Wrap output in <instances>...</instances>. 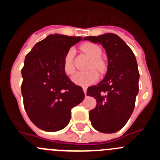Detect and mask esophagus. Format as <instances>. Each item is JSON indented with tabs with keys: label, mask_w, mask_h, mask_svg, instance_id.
<instances>
[{
	"label": "esophagus",
	"mask_w": 160,
	"mask_h": 160,
	"mask_svg": "<svg viewBox=\"0 0 160 160\" xmlns=\"http://www.w3.org/2000/svg\"><path fill=\"white\" fill-rule=\"evenodd\" d=\"M87 87H83V92H84L85 95L87 94Z\"/></svg>",
	"instance_id": "obj_1"
}]
</instances>
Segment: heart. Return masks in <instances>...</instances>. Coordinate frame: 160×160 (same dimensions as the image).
<instances>
[{"label": "heart", "instance_id": "b5f03b06", "mask_svg": "<svg viewBox=\"0 0 160 160\" xmlns=\"http://www.w3.org/2000/svg\"><path fill=\"white\" fill-rule=\"evenodd\" d=\"M81 49L87 53L91 58V62L90 64V68H94L98 71L103 72L105 70V63L103 62L101 58L102 50L100 47L94 43L87 42L81 46ZM73 49H70L65 55L63 59V70L67 75H71L74 72V66H73ZM98 73L94 70H90L85 72H78L72 77V81L75 84L82 87H87L95 82L98 80Z\"/></svg>", "mask_w": 160, "mask_h": 160}]
</instances>
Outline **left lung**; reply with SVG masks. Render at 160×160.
I'll return each instance as SVG.
<instances>
[{"instance_id":"obj_1","label":"left lung","mask_w":160,"mask_h":160,"mask_svg":"<svg viewBox=\"0 0 160 160\" xmlns=\"http://www.w3.org/2000/svg\"><path fill=\"white\" fill-rule=\"evenodd\" d=\"M83 40L101 44L108 58L105 78L88 87L87 96L94 97L96 107L89 112L91 125L102 133H114L123 128L135 108L139 73L131 48L114 33L86 37Z\"/></svg>"}]
</instances>
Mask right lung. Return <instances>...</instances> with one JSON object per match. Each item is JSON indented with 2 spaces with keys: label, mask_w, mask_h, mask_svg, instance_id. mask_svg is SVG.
Wrapping results in <instances>:
<instances>
[{
  "label": "right lung",
  "mask_w": 160,
  "mask_h": 160,
  "mask_svg": "<svg viewBox=\"0 0 160 160\" xmlns=\"http://www.w3.org/2000/svg\"><path fill=\"white\" fill-rule=\"evenodd\" d=\"M82 37L50 34L26 55L22 70V94L29 119L38 128L58 131L70 122L71 109L84 99L82 88L63 70V59Z\"/></svg>",
  "instance_id": "add662e5"
}]
</instances>
